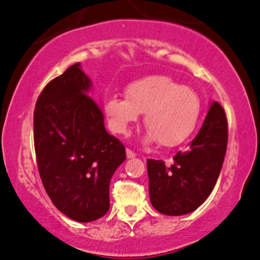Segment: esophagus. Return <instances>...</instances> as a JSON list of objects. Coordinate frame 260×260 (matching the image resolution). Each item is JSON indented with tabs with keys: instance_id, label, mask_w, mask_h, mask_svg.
Instances as JSON below:
<instances>
[{
	"instance_id": "1",
	"label": "esophagus",
	"mask_w": 260,
	"mask_h": 260,
	"mask_svg": "<svg viewBox=\"0 0 260 260\" xmlns=\"http://www.w3.org/2000/svg\"><path fill=\"white\" fill-rule=\"evenodd\" d=\"M126 156H127V158H134L136 156V153L134 151H131L130 149H126Z\"/></svg>"
}]
</instances>
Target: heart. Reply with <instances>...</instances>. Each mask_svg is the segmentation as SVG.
<instances>
[{
    "mask_svg": "<svg viewBox=\"0 0 260 260\" xmlns=\"http://www.w3.org/2000/svg\"><path fill=\"white\" fill-rule=\"evenodd\" d=\"M126 98L116 94L104 100L109 127L119 135H127L140 113H145L147 126L145 142L165 147L182 144L196 127L201 103L192 89L182 86L164 75H149L135 80L125 89Z\"/></svg>",
    "mask_w": 260,
    "mask_h": 260,
    "instance_id": "obj_1",
    "label": "heart"
}]
</instances>
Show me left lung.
<instances>
[{"label": "left lung", "instance_id": "1", "mask_svg": "<svg viewBox=\"0 0 260 260\" xmlns=\"http://www.w3.org/2000/svg\"><path fill=\"white\" fill-rule=\"evenodd\" d=\"M227 118L217 102L212 103L202 127L170 165L147 160L151 205L166 216L193 212L216 186L227 150Z\"/></svg>", "mask_w": 260, "mask_h": 260}]
</instances>
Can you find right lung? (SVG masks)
I'll return each mask as SVG.
<instances>
[{"label": "right lung", "instance_id": "obj_1", "mask_svg": "<svg viewBox=\"0 0 260 260\" xmlns=\"http://www.w3.org/2000/svg\"><path fill=\"white\" fill-rule=\"evenodd\" d=\"M91 86L80 63L74 64L47 84L33 115L46 192L63 214L83 223L109 211L111 177L126 158L124 145L108 133L102 109L89 96Z\"/></svg>", "mask_w": 260, "mask_h": 260}]
</instances>
